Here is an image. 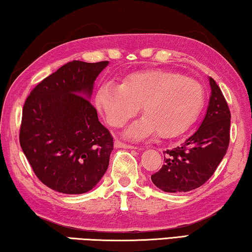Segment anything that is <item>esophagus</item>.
I'll use <instances>...</instances> for the list:
<instances>
[{
  "label": "esophagus",
  "mask_w": 252,
  "mask_h": 252,
  "mask_svg": "<svg viewBox=\"0 0 252 252\" xmlns=\"http://www.w3.org/2000/svg\"><path fill=\"white\" fill-rule=\"evenodd\" d=\"M114 147L116 148H125V149H138L139 150V147H136V146H132V144H127V143H126V142H123V141H120V140H116V142H114Z\"/></svg>",
  "instance_id": "1"
}]
</instances>
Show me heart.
<instances>
[{"label":"heart","instance_id":"obj_1","mask_svg":"<svg viewBox=\"0 0 252 252\" xmlns=\"http://www.w3.org/2000/svg\"><path fill=\"white\" fill-rule=\"evenodd\" d=\"M97 109L112 126H122L142 106L144 118L126 130L142 139L155 134L171 139L197 120L204 103V91L195 80L169 70H148L126 75L122 84L103 83L95 96Z\"/></svg>","mask_w":252,"mask_h":252}]
</instances>
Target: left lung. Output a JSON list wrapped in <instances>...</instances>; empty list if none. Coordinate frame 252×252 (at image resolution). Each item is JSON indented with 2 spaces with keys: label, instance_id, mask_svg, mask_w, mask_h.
Instances as JSON below:
<instances>
[{
  "label": "left lung",
  "instance_id": "1",
  "mask_svg": "<svg viewBox=\"0 0 252 252\" xmlns=\"http://www.w3.org/2000/svg\"><path fill=\"white\" fill-rule=\"evenodd\" d=\"M211 96L201 126L180 147L163 152L164 161L151 176L164 192H187L201 187L218 168L230 141V113L218 84L209 78Z\"/></svg>",
  "mask_w": 252,
  "mask_h": 252
}]
</instances>
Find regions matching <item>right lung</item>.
Wrapping results in <instances>:
<instances>
[{"label": "right lung", "instance_id": "right-lung-1", "mask_svg": "<svg viewBox=\"0 0 252 252\" xmlns=\"http://www.w3.org/2000/svg\"><path fill=\"white\" fill-rule=\"evenodd\" d=\"M108 63H66L25 100L21 148L39 180L58 192H88L108 169L113 136L89 100Z\"/></svg>", "mask_w": 252, "mask_h": 252}]
</instances>
